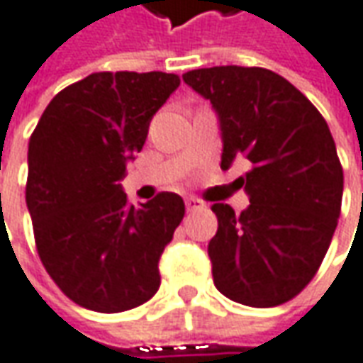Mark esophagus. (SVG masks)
<instances>
[{
    "instance_id": "esophagus-1",
    "label": "esophagus",
    "mask_w": 363,
    "mask_h": 363,
    "mask_svg": "<svg viewBox=\"0 0 363 363\" xmlns=\"http://www.w3.org/2000/svg\"><path fill=\"white\" fill-rule=\"evenodd\" d=\"M184 205H186V211H197V209H203V203L199 201V199H186L184 201Z\"/></svg>"
}]
</instances>
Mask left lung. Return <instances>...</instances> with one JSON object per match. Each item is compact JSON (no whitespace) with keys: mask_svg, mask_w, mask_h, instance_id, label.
<instances>
[{"mask_svg":"<svg viewBox=\"0 0 363 363\" xmlns=\"http://www.w3.org/2000/svg\"><path fill=\"white\" fill-rule=\"evenodd\" d=\"M221 130V168L245 158L250 199L238 213L213 203L217 233L207 252L213 282L247 307H276L319 270L337 228L343 170L323 116L284 77L258 67H211L182 74Z\"/></svg>","mask_w":363,"mask_h":363,"instance_id":"8db88e82","label":"left lung"}]
</instances>
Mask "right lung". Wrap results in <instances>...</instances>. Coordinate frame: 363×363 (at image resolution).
Instances as JSON below:
<instances>
[{
	"label": "right lung",
	"instance_id": "obj_1",
	"mask_svg": "<svg viewBox=\"0 0 363 363\" xmlns=\"http://www.w3.org/2000/svg\"><path fill=\"white\" fill-rule=\"evenodd\" d=\"M179 85L168 72H93L48 103L30 138L26 205L40 260L81 307L121 313L160 286L184 203L160 193L134 207L119 181Z\"/></svg>",
	"mask_w": 363,
	"mask_h": 363
}]
</instances>
